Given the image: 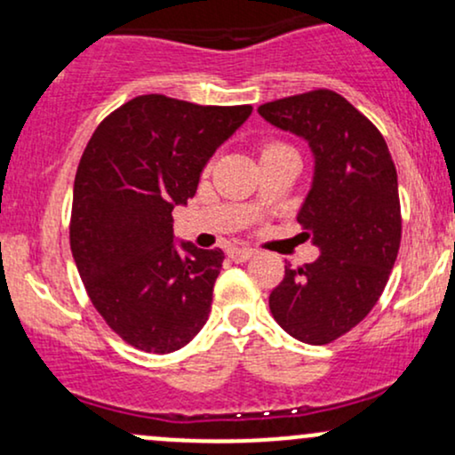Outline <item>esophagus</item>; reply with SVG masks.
<instances>
[{
    "label": "esophagus",
    "instance_id": "1",
    "mask_svg": "<svg viewBox=\"0 0 455 455\" xmlns=\"http://www.w3.org/2000/svg\"><path fill=\"white\" fill-rule=\"evenodd\" d=\"M254 257V250L250 248H231L228 250V259L235 260V263H245L248 259Z\"/></svg>",
    "mask_w": 455,
    "mask_h": 455
}]
</instances>
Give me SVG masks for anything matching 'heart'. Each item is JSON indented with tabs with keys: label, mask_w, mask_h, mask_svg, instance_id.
Here are the masks:
<instances>
[{
	"label": "heart",
	"mask_w": 455,
	"mask_h": 455,
	"mask_svg": "<svg viewBox=\"0 0 455 455\" xmlns=\"http://www.w3.org/2000/svg\"><path fill=\"white\" fill-rule=\"evenodd\" d=\"M271 149H278V145H269V148L263 149V154H267V151H271Z\"/></svg>",
	"instance_id": "obj_1"
}]
</instances>
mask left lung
I'll list each match as a JSON object with an SVG mask.
<instances>
[{
    "mask_svg": "<svg viewBox=\"0 0 455 455\" xmlns=\"http://www.w3.org/2000/svg\"><path fill=\"white\" fill-rule=\"evenodd\" d=\"M259 115L310 148L312 184L297 222L321 254L299 269L286 265L269 295V310L295 340L327 344L372 310L398 257L394 160L372 122L336 92L260 104Z\"/></svg>",
    "mask_w": 455,
    "mask_h": 455,
    "instance_id": "1",
    "label": "left lung"
}]
</instances>
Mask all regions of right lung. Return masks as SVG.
I'll use <instances>...</instances> for the list:
<instances>
[{
  "label": "right lung",
  "instance_id": "add662e5",
  "mask_svg": "<svg viewBox=\"0 0 455 455\" xmlns=\"http://www.w3.org/2000/svg\"><path fill=\"white\" fill-rule=\"evenodd\" d=\"M252 107L148 93L113 111L78 162L70 245L92 304L134 348L173 353L201 331L224 252L175 242L173 210Z\"/></svg>",
  "mask_w": 455,
  "mask_h": 455
}]
</instances>
